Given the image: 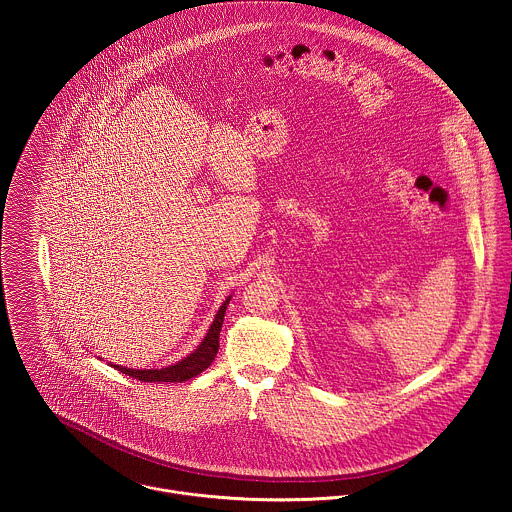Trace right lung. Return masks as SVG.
<instances>
[{
    "mask_svg": "<svg viewBox=\"0 0 512 512\" xmlns=\"http://www.w3.org/2000/svg\"><path fill=\"white\" fill-rule=\"evenodd\" d=\"M229 300L231 298H227V302L221 306V310L216 312L214 322H212L208 334L204 336V340L200 342V346L190 356L172 364V367L150 369V371L125 369V367H119V364H113V367L117 371L125 373L127 377H133V379L143 381V383H182V381H188V379L200 375L204 369L210 367V362L214 360V356L218 352V336H221V328H223V320H225Z\"/></svg>",
    "mask_w": 512,
    "mask_h": 512,
    "instance_id": "1",
    "label": "right lung"
}]
</instances>
